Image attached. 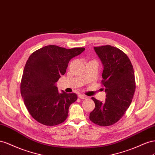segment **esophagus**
I'll list each match as a JSON object with an SVG mask.
<instances>
[{
	"label": "esophagus",
	"instance_id": "esophagus-1",
	"mask_svg": "<svg viewBox=\"0 0 155 155\" xmlns=\"http://www.w3.org/2000/svg\"><path fill=\"white\" fill-rule=\"evenodd\" d=\"M79 98L82 99H86L87 98V97H86V95H79Z\"/></svg>",
	"mask_w": 155,
	"mask_h": 155
}]
</instances>
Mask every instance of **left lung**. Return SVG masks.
I'll return each instance as SVG.
<instances>
[{
    "mask_svg": "<svg viewBox=\"0 0 155 155\" xmlns=\"http://www.w3.org/2000/svg\"><path fill=\"white\" fill-rule=\"evenodd\" d=\"M103 65L102 83L105 102L91 97L95 107L90 119L100 126H110L118 121L131 104L136 89L131 61L125 53L111 45L94 47Z\"/></svg>",
    "mask_w": 155,
    "mask_h": 155,
    "instance_id": "8db88e82",
    "label": "left lung"
}]
</instances>
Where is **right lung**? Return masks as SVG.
Here are the masks:
<instances>
[{"instance_id": "obj_1", "label": "right lung", "mask_w": 155, "mask_h": 155, "mask_svg": "<svg viewBox=\"0 0 155 155\" xmlns=\"http://www.w3.org/2000/svg\"><path fill=\"white\" fill-rule=\"evenodd\" d=\"M84 50L47 45L30 56L22 77L21 94L28 112L38 122L53 126L67 119L69 108L77 95L63 90L60 93L56 82L65 73L71 59Z\"/></svg>"}]
</instances>
